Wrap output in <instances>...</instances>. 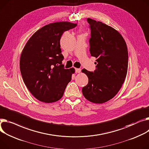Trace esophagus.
<instances>
[{
  "label": "esophagus",
  "instance_id": "34e87169",
  "mask_svg": "<svg viewBox=\"0 0 149 149\" xmlns=\"http://www.w3.org/2000/svg\"><path fill=\"white\" fill-rule=\"evenodd\" d=\"M75 72H76V73H80V72H81V69L76 68V69H75Z\"/></svg>",
  "mask_w": 149,
  "mask_h": 149
}]
</instances>
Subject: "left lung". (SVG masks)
I'll return each instance as SVG.
<instances>
[{
  "mask_svg": "<svg viewBox=\"0 0 149 149\" xmlns=\"http://www.w3.org/2000/svg\"><path fill=\"white\" fill-rule=\"evenodd\" d=\"M91 29L90 53L96 58V70L83 69L88 78L82 92L86 99L102 104L114 97L120 91L127 75L128 53L126 42L113 27L87 18Z\"/></svg>",
  "mask_w": 149,
  "mask_h": 149,
  "instance_id": "obj_1",
  "label": "left lung"
}]
</instances>
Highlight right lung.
<instances>
[{
    "instance_id": "add662e5",
    "label": "right lung",
    "mask_w": 149,
    "mask_h": 149,
    "mask_svg": "<svg viewBox=\"0 0 149 149\" xmlns=\"http://www.w3.org/2000/svg\"><path fill=\"white\" fill-rule=\"evenodd\" d=\"M77 23L61 22L45 25L26 42L20 56L19 68L28 90L45 103L58 101L75 73L74 68L65 69L60 40L65 31Z\"/></svg>"
}]
</instances>
